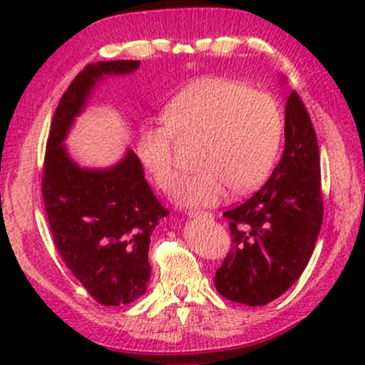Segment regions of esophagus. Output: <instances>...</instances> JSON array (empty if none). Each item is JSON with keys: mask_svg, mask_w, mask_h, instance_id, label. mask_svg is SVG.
<instances>
[{"mask_svg": "<svg viewBox=\"0 0 365 365\" xmlns=\"http://www.w3.org/2000/svg\"><path fill=\"white\" fill-rule=\"evenodd\" d=\"M188 216H192V217H212L211 212H207V211H190V212H188Z\"/></svg>", "mask_w": 365, "mask_h": 365, "instance_id": "esophagus-1", "label": "esophagus"}]
</instances>
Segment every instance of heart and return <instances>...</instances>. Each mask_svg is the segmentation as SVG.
<instances>
[{
	"mask_svg": "<svg viewBox=\"0 0 365 365\" xmlns=\"http://www.w3.org/2000/svg\"><path fill=\"white\" fill-rule=\"evenodd\" d=\"M163 120L165 125L139 130L137 156L154 183L170 192L178 178L173 135L199 137L200 170L177 188V199L187 206L216 204L230 187L257 188L273 168L283 137V113L273 96L221 77L200 78L178 92Z\"/></svg>",
	"mask_w": 365,
	"mask_h": 365,
	"instance_id": "b5f03b06",
	"label": "heart"
}]
</instances>
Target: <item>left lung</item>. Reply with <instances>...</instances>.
I'll use <instances>...</instances> for the list:
<instances>
[{
	"label": "left lung",
	"mask_w": 365,
	"mask_h": 365,
	"mask_svg": "<svg viewBox=\"0 0 365 365\" xmlns=\"http://www.w3.org/2000/svg\"><path fill=\"white\" fill-rule=\"evenodd\" d=\"M223 216L232 250L216 271V290L250 307L273 302L304 273L322 225L319 145L295 91L284 106L282 159L250 199Z\"/></svg>",
	"instance_id": "8db88e82"
}]
</instances>
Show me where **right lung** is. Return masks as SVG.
<instances>
[{"label": "right lung", "mask_w": 365, "mask_h": 365, "mask_svg": "<svg viewBox=\"0 0 365 365\" xmlns=\"http://www.w3.org/2000/svg\"><path fill=\"white\" fill-rule=\"evenodd\" d=\"M137 60L91 63L61 96L53 116L43 168V197L58 252L96 302L123 305L148 288L150 233L168 211L144 178L139 158L127 150L118 165L81 168L66 153L75 116L104 75H127Z\"/></svg>", "instance_id": "add662e5"}]
</instances>
